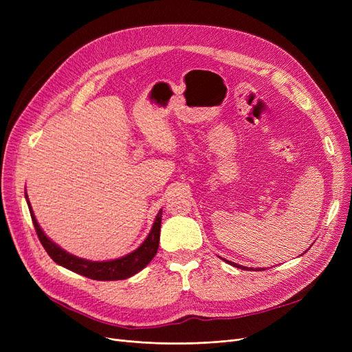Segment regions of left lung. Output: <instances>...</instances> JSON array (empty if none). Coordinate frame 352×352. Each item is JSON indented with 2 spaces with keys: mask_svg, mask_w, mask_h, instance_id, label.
<instances>
[{
  "mask_svg": "<svg viewBox=\"0 0 352 352\" xmlns=\"http://www.w3.org/2000/svg\"><path fill=\"white\" fill-rule=\"evenodd\" d=\"M225 260V258H223ZM226 263H229L230 265H233V267H238V269H247V270H252L251 267H243V265H239V264H236V263H232V261H228V260H225ZM257 270H261V269H257Z\"/></svg>",
  "mask_w": 352,
  "mask_h": 352,
  "instance_id": "obj_1",
  "label": "left lung"
}]
</instances>
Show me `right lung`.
<instances>
[{"instance_id":"1","label":"right lung","mask_w":352,"mask_h":352,"mask_svg":"<svg viewBox=\"0 0 352 352\" xmlns=\"http://www.w3.org/2000/svg\"><path fill=\"white\" fill-rule=\"evenodd\" d=\"M25 198L28 202V207L30 211L32 221H34L35 230L38 233V238L42 243V247L45 248L50 257L54 260L58 265H63L74 273L82 274L85 278H89L94 280H123L127 278H132L133 274L140 273L142 269H145L148 263H150L158 250V241H160V228H162V214L163 210L158 211L155 216V220L153 223V228L148 233V236L144 239V242L138 247L135 251L123 255L120 258L116 260H107V261H92L87 258L76 257L67 251L63 250L56 242H52L44 230L41 229L39 223L34 214V210L29 202L28 194L25 192Z\"/></svg>"}]
</instances>
